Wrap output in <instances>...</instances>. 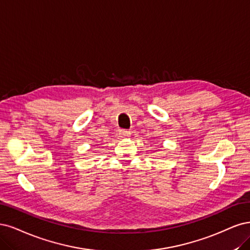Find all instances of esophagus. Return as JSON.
I'll return each instance as SVG.
<instances>
[{
  "instance_id": "obj_1",
  "label": "esophagus",
  "mask_w": 250,
  "mask_h": 250,
  "mask_svg": "<svg viewBox=\"0 0 250 250\" xmlns=\"http://www.w3.org/2000/svg\"><path fill=\"white\" fill-rule=\"evenodd\" d=\"M119 136L123 137V138H125V137H128L131 135V131H127V130H119L118 132Z\"/></svg>"
}]
</instances>
